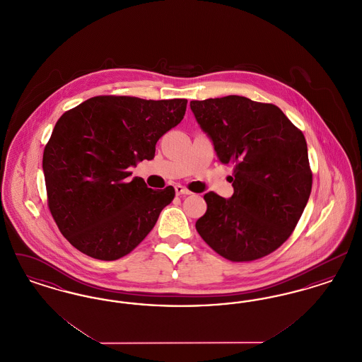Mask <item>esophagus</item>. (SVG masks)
Wrapping results in <instances>:
<instances>
[{"label": "esophagus", "instance_id": "1", "mask_svg": "<svg viewBox=\"0 0 362 362\" xmlns=\"http://www.w3.org/2000/svg\"><path fill=\"white\" fill-rule=\"evenodd\" d=\"M175 192H176V195H189L191 194L189 189L183 187L182 185H176L175 186Z\"/></svg>", "mask_w": 362, "mask_h": 362}]
</instances>
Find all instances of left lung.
<instances>
[{"instance_id": "obj_1", "label": "left lung", "mask_w": 362, "mask_h": 362, "mask_svg": "<svg viewBox=\"0 0 362 362\" xmlns=\"http://www.w3.org/2000/svg\"><path fill=\"white\" fill-rule=\"evenodd\" d=\"M189 107L218 160L233 165V195H204L207 210L195 224L198 233L232 262L269 255L292 235L310 199L304 134L274 104L244 96L192 100Z\"/></svg>"}]
</instances>
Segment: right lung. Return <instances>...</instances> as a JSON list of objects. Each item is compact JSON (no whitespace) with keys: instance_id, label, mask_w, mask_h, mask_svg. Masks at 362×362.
I'll return each mask as SVG.
<instances>
[{"instance_id":"obj_1","label":"right lung","mask_w":362,"mask_h":362,"mask_svg":"<svg viewBox=\"0 0 362 362\" xmlns=\"http://www.w3.org/2000/svg\"><path fill=\"white\" fill-rule=\"evenodd\" d=\"M186 99L96 96L65 112L43 152L49 207L78 251L115 260L153 229L175 197L129 180L130 167L155 157L158 138L183 119Z\"/></svg>"}]
</instances>
